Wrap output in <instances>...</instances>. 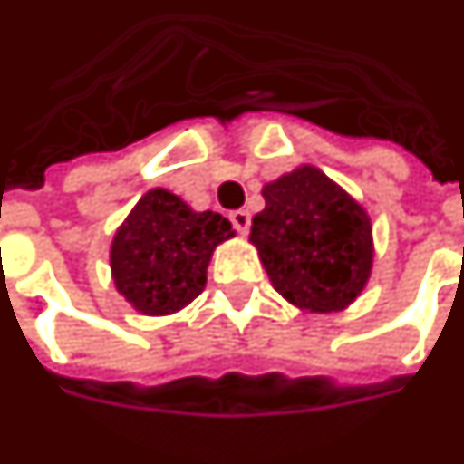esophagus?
I'll return each instance as SVG.
<instances>
[{"mask_svg": "<svg viewBox=\"0 0 464 464\" xmlns=\"http://www.w3.org/2000/svg\"><path fill=\"white\" fill-rule=\"evenodd\" d=\"M231 223H233V228H236V231L241 233V236H246V233H248V228H251V213H248V210H243V208L233 210Z\"/></svg>", "mask_w": 464, "mask_h": 464, "instance_id": "1", "label": "esophagus"}]
</instances>
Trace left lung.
Wrapping results in <instances>:
<instances>
[{"instance_id":"8db88e82","label":"left lung","mask_w":464,"mask_h":464,"mask_svg":"<svg viewBox=\"0 0 464 464\" xmlns=\"http://www.w3.org/2000/svg\"><path fill=\"white\" fill-rule=\"evenodd\" d=\"M261 193L266 206L254 216L248 241L274 288L311 314L352 306L374 264L367 210L314 165L294 168Z\"/></svg>"}]
</instances>
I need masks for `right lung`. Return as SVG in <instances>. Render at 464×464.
<instances>
[{
    "instance_id": "right-lung-1",
    "label": "right lung",
    "mask_w": 464,
    "mask_h": 464,
    "mask_svg": "<svg viewBox=\"0 0 464 464\" xmlns=\"http://www.w3.org/2000/svg\"><path fill=\"white\" fill-rule=\"evenodd\" d=\"M233 236L221 213L193 210L176 193L153 188L112 236L115 288L145 316L176 314L206 288L210 256Z\"/></svg>"
}]
</instances>
